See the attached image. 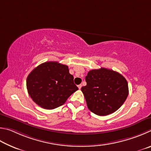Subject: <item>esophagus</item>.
Segmentation results:
<instances>
[{"instance_id": "obj_1", "label": "esophagus", "mask_w": 151, "mask_h": 151, "mask_svg": "<svg viewBox=\"0 0 151 151\" xmlns=\"http://www.w3.org/2000/svg\"><path fill=\"white\" fill-rule=\"evenodd\" d=\"M81 86H81V84H80V85H79V86H78V88L80 89L81 88Z\"/></svg>"}]
</instances>
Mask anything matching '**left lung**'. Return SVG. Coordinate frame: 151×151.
Returning a JSON list of instances; mask_svg holds the SVG:
<instances>
[{"label":"left lung","mask_w":151,"mask_h":151,"mask_svg":"<svg viewBox=\"0 0 151 151\" xmlns=\"http://www.w3.org/2000/svg\"><path fill=\"white\" fill-rule=\"evenodd\" d=\"M87 85L81 88L88 109L105 116L116 111L129 95L128 83L119 73L106 68L89 71Z\"/></svg>","instance_id":"1"}]
</instances>
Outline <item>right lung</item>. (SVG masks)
I'll use <instances>...</instances> for the list:
<instances>
[{"mask_svg": "<svg viewBox=\"0 0 151 151\" xmlns=\"http://www.w3.org/2000/svg\"><path fill=\"white\" fill-rule=\"evenodd\" d=\"M29 96L44 109H53L65 104L78 88L68 66L58 62H47L39 65L26 80Z\"/></svg>", "mask_w": 151, "mask_h": 151, "instance_id": "add662e5", "label": "right lung"}]
</instances>
